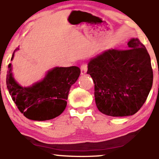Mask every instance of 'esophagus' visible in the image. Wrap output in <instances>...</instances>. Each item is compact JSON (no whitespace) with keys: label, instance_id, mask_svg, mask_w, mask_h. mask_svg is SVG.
Masks as SVG:
<instances>
[{"label":"esophagus","instance_id":"obj_1","mask_svg":"<svg viewBox=\"0 0 159 159\" xmlns=\"http://www.w3.org/2000/svg\"><path fill=\"white\" fill-rule=\"evenodd\" d=\"M87 72V65L86 63H83L81 66V75H84Z\"/></svg>","mask_w":159,"mask_h":159}]
</instances>
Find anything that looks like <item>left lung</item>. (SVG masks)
<instances>
[{
  "label": "left lung",
  "instance_id": "left-lung-1",
  "mask_svg": "<svg viewBox=\"0 0 159 159\" xmlns=\"http://www.w3.org/2000/svg\"><path fill=\"white\" fill-rule=\"evenodd\" d=\"M98 111L111 116L134 114L143 106L152 86L150 57L138 38L124 49H109L88 63Z\"/></svg>",
  "mask_w": 159,
  "mask_h": 159
}]
</instances>
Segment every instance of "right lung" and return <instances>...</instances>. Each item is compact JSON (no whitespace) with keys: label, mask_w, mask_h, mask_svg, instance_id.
<instances>
[{"label":"right lung","mask_w":159,"mask_h":159,"mask_svg":"<svg viewBox=\"0 0 159 159\" xmlns=\"http://www.w3.org/2000/svg\"><path fill=\"white\" fill-rule=\"evenodd\" d=\"M14 51L11 61L13 59ZM81 74L78 66L54 67L41 81L31 87L19 85L12 77V64L8 65L7 86L20 112L27 119L45 121L61 115L66 107L70 87Z\"/></svg>","instance_id":"1"}]
</instances>
